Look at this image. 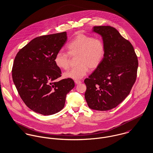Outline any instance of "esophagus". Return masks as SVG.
<instances>
[{
    "label": "esophagus",
    "instance_id": "esophagus-1",
    "mask_svg": "<svg viewBox=\"0 0 153 153\" xmlns=\"http://www.w3.org/2000/svg\"><path fill=\"white\" fill-rule=\"evenodd\" d=\"M75 83L76 84H79L81 83V81H79V80H76V81H75Z\"/></svg>",
    "mask_w": 153,
    "mask_h": 153
}]
</instances>
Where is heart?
<instances>
[{
	"label": "heart",
	"mask_w": 153,
	"mask_h": 153,
	"mask_svg": "<svg viewBox=\"0 0 153 153\" xmlns=\"http://www.w3.org/2000/svg\"><path fill=\"white\" fill-rule=\"evenodd\" d=\"M69 53L78 55L76 66L72 68L64 74L66 78L78 80L88 72V67L95 69L101 64L105 55V46L100 38H94L85 35H79L67 45ZM54 62L58 68L67 69L69 68V54L59 51L55 56Z\"/></svg>",
	"instance_id": "heart-1"
}]
</instances>
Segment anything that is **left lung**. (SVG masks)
I'll return each instance as SVG.
<instances>
[{"label":"left lung","mask_w":153,"mask_h":153,"mask_svg":"<svg viewBox=\"0 0 153 153\" xmlns=\"http://www.w3.org/2000/svg\"><path fill=\"white\" fill-rule=\"evenodd\" d=\"M92 32L101 36L105 55L101 64L84 80L85 98L91 109L107 111L116 107L130 94L138 62L132 45L114 27L94 26Z\"/></svg>","instance_id":"left-lung-1"}]
</instances>
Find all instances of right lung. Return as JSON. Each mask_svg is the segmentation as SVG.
<instances>
[{"instance_id": "add662e5", "label": "right lung", "mask_w": 153, "mask_h": 153, "mask_svg": "<svg viewBox=\"0 0 153 153\" xmlns=\"http://www.w3.org/2000/svg\"><path fill=\"white\" fill-rule=\"evenodd\" d=\"M67 41L66 32L37 37L17 53L12 78L26 106L44 115L58 112L65 105L66 96L75 87L71 78L61 76L54 58Z\"/></svg>"}]
</instances>
